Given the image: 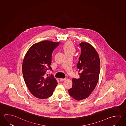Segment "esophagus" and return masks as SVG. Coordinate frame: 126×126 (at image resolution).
Listing matches in <instances>:
<instances>
[{"mask_svg":"<svg viewBox=\"0 0 126 126\" xmlns=\"http://www.w3.org/2000/svg\"><path fill=\"white\" fill-rule=\"evenodd\" d=\"M60 80L61 81H64V80H65V79H66V78H60Z\"/></svg>","mask_w":126,"mask_h":126,"instance_id":"1","label":"esophagus"}]
</instances>
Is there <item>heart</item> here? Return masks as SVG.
<instances>
[{"mask_svg": "<svg viewBox=\"0 0 126 126\" xmlns=\"http://www.w3.org/2000/svg\"><path fill=\"white\" fill-rule=\"evenodd\" d=\"M63 49L65 55L71 54L73 55L76 52V48L73 43L71 42H66L63 47Z\"/></svg>", "mask_w": 126, "mask_h": 126, "instance_id": "obj_1", "label": "heart"}]
</instances>
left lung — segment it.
Returning <instances> with one entry per match:
<instances>
[{"instance_id":"obj_1","label":"left lung","mask_w":126,"mask_h":126,"mask_svg":"<svg viewBox=\"0 0 126 126\" xmlns=\"http://www.w3.org/2000/svg\"><path fill=\"white\" fill-rule=\"evenodd\" d=\"M81 53L77 64L79 79H72L73 86L69 94L77 100L88 97L95 89L99 78L100 60L95 48L87 42L79 44Z\"/></svg>"}]
</instances>
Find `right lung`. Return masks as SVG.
I'll use <instances>...</instances> for the list:
<instances>
[{
  "instance_id": "1",
  "label": "right lung",
  "mask_w": 126,
  "mask_h": 126,
  "mask_svg": "<svg viewBox=\"0 0 126 126\" xmlns=\"http://www.w3.org/2000/svg\"><path fill=\"white\" fill-rule=\"evenodd\" d=\"M59 42L45 40L34 44L25 56L22 64L25 82L31 94L41 99L53 95L58 82L53 76H46L50 66L52 53Z\"/></svg>"
}]
</instances>
